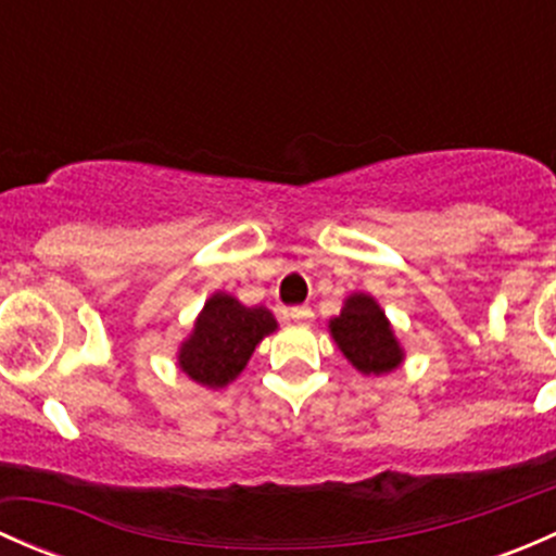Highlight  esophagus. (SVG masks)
Segmentation results:
<instances>
[{"label": "esophagus", "instance_id": "esophagus-1", "mask_svg": "<svg viewBox=\"0 0 556 556\" xmlns=\"http://www.w3.org/2000/svg\"><path fill=\"white\" fill-rule=\"evenodd\" d=\"M288 317L293 319V323H299V325H312L314 312L309 309V306H293V309L288 312Z\"/></svg>", "mask_w": 556, "mask_h": 556}]
</instances>
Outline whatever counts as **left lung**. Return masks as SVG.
<instances>
[{
	"label": "left lung",
	"mask_w": 556,
	"mask_h": 556,
	"mask_svg": "<svg viewBox=\"0 0 556 556\" xmlns=\"http://www.w3.org/2000/svg\"><path fill=\"white\" fill-rule=\"evenodd\" d=\"M330 333L346 361L363 374H387L401 363L403 352L392 336L384 312L371 295H352L336 319Z\"/></svg>",
	"instance_id": "left-lung-1"
}]
</instances>
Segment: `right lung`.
I'll list each match as a JSON object with an SVG mask.
<instances>
[{"instance_id": "obj_1", "label": "right lung", "mask_w": 556, "mask_h": 556, "mask_svg": "<svg viewBox=\"0 0 556 556\" xmlns=\"http://www.w3.org/2000/svg\"><path fill=\"white\" fill-rule=\"evenodd\" d=\"M271 330H277V319L263 306H242L226 293L212 295L195 319L193 336L179 350V368L199 384L226 387Z\"/></svg>"}]
</instances>
